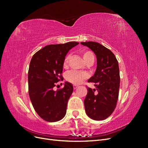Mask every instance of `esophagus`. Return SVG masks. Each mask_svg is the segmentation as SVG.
<instances>
[{
	"instance_id": "1",
	"label": "esophagus",
	"mask_w": 148,
	"mask_h": 148,
	"mask_svg": "<svg viewBox=\"0 0 148 148\" xmlns=\"http://www.w3.org/2000/svg\"><path fill=\"white\" fill-rule=\"evenodd\" d=\"M78 87V85H76V84H74V85H73V88H74V89H76Z\"/></svg>"
}]
</instances>
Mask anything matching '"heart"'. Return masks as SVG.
Segmentation results:
<instances>
[{"label":"heart","mask_w":148,"mask_h":148,"mask_svg":"<svg viewBox=\"0 0 148 148\" xmlns=\"http://www.w3.org/2000/svg\"><path fill=\"white\" fill-rule=\"evenodd\" d=\"M82 56L84 62L86 63H88L90 62H94L95 56L91 51H84L82 52ZM70 59V55H67L64 59L63 66L64 67H66L68 65V63ZM88 75L86 73L83 72V71H78L75 70H71L66 74V79L69 82L74 84H81L85 79H86Z\"/></svg>","instance_id":"1"}]
</instances>
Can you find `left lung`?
<instances>
[{
  "label": "left lung",
  "instance_id": "left-lung-1",
  "mask_svg": "<svg viewBox=\"0 0 148 148\" xmlns=\"http://www.w3.org/2000/svg\"><path fill=\"white\" fill-rule=\"evenodd\" d=\"M96 56V70L88 82L95 83L97 94L88 88L84 100L85 112L89 118L95 120H105L112 114L119 97L120 73L118 61L110 50L101 44L89 41L82 42Z\"/></svg>",
  "mask_w": 148,
  "mask_h": 148
}]
</instances>
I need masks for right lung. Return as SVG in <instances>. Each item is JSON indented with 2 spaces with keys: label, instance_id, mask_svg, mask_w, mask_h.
I'll use <instances>...</instances> for the list:
<instances>
[{
  "label": "right lung",
  "instance_id": "1",
  "mask_svg": "<svg viewBox=\"0 0 148 148\" xmlns=\"http://www.w3.org/2000/svg\"><path fill=\"white\" fill-rule=\"evenodd\" d=\"M77 42L51 44L38 51L31 60L28 70L29 96L35 111L49 122L63 119L67 102L73 92V85L65 82L64 87L54 91L56 83L62 79L64 60Z\"/></svg>",
  "mask_w": 148,
  "mask_h": 148
}]
</instances>
